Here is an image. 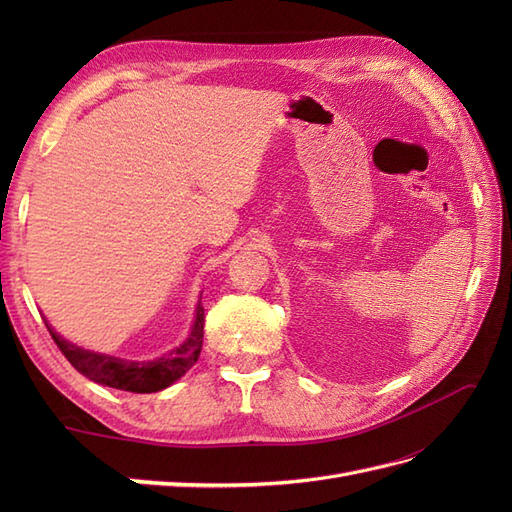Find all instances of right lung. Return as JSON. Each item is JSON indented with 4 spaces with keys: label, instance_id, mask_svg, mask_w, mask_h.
<instances>
[{
    "label": "right lung",
    "instance_id": "add662e5",
    "mask_svg": "<svg viewBox=\"0 0 512 512\" xmlns=\"http://www.w3.org/2000/svg\"><path fill=\"white\" fill-rule=\"evenodd\" d=\"M46 329H49L53 342L57 344L61 354H64L70 361V365L85 378L119 391L156 393L166 389V386H170L175 380H179L185 371L198 361L200 348H203L205 307L198 301L192 333L179 348L170 350L168 354L160 356V359L147 361V363L123 361V359H117V356L83 350L79 346L66 342V339L59 337L57 333H53L49 322H46Z\"/></svg>",
    "mask_w": 512,
    "mask_h": 512
}]
</instances>
